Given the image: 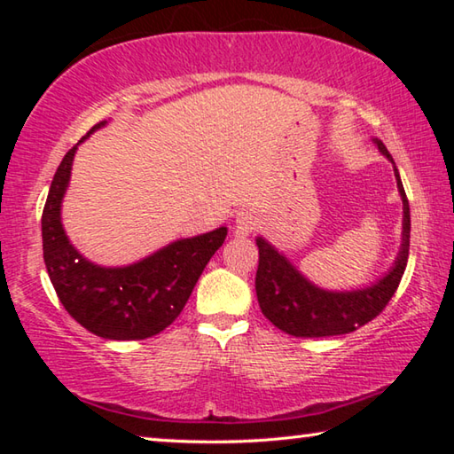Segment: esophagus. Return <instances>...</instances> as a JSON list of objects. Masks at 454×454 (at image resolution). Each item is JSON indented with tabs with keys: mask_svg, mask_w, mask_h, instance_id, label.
I'll use <instances>...</instances> for the list:
<instances>
[{
	"mask_svg": "<svg viewBox=\"0 0 454 454\" xmlns=\"http://www.w3.org/2000/svg\"><path fill=\"white\" fill-rule=\"evenodd\" d=\"M258 226V216L252 210H242L236 216V224H234V232L238 236H248L250 232H254Z\"/></svg>",
	"mask_w": 454,
	"mask_h": 454,
	"instance_id": "1",
	"label": "esophagus"
}]
</instances>
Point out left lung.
<instances>
[{
  "instance_id": "left-lung-1",
  "label": "left lung",
  "mask_w": 454,
  "mask_h": 454,
  "mask_svg": "<svg viewBox=\"0 0 454 454\" xmlns=\"http://www.w3.org/2000/svg\"><path fill=\"white\" fill-rule=\"evenodd\" d=\"M372 142L393 164L396 188L403 200V242L395 264L371 286L356 290H325L306 278L276 246L258 236V304L264 317L282 333L296 338L348 334L379 317L401 284L406 260H409L411 208L393 156L379 137H372Z\"/></svg>"
}]
</instances>
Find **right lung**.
I'll use <instances>...</instances> for the list:
<instances>
[{
	"label": "right lung",
	"mask_w": 454,
	"mask_h": 454,
	"mask_svg": "<svg viewBox=\"0 0 454 454\" xmlns=\"http://www.w3.org/2000/svg\"><path fill=\"white\" fill-rule=\"evenodd\" d=\"M106 124L91 128L53 176L42 214L43 260L59 302L83 328L110 340H144L178 318L200 274L224 244L228 228L180 238L128 266H99L80 254L61 224V202L75 150Z\"/></svg>",
	"instance_id": "obj_1"
}]
</instances>
